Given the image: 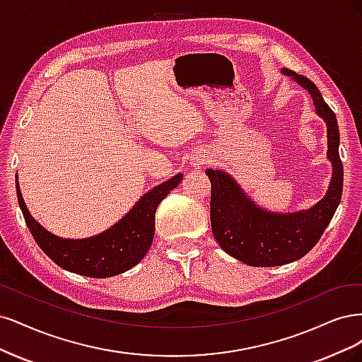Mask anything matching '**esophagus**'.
Instances as JSON below:
<instances>
[{"mask_svg": "<svg viewBox=\"0 0 362 362\" xmlns=\"http://www.w3.org/2000/svg\"><path fill=\"white\" fill-rule=\"evenodd\" d=\"M198 162H200V159H198ZM198 162H195V165H198Z\"/></svg>", "mask_w": 362, "mask_h": 362, "instance_id": "esophagus-1", "label": "esophagus"}]
</instances>
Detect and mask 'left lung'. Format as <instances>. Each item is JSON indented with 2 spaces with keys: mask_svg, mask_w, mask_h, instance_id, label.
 Returning <instances> with one entry per match:
<instances>
[{
  "mask_svg": "<svg viewBox=\"0 0 362 362\" xmlns=\"http://www.w3.org/2000/svg\"><path fill=\"white\" fill-rule=\"evenodd\" d=\"M281 74L308 91L316 114L325 122L328 136L326 158L332 165V174L328 191L320 202L307 211L283 214L255 204L227 171L206 170L212 183L211 224L214 236L231 257L250 266H281L304 257L331 223L343 192V164L338 155L340 132L334 111L308 78L290 69H281Z\"/></svg>",
  "mask_w": 362,
  "mask_h": 362,
  "instance_id": "1",
  "label": "left lung"
}]
</instances>
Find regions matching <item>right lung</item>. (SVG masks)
Masks as SVG:
<instances>
[{
  "mask_svg": "<svg viewBox=\"0 0 362 362\" xmlns=\"http://www.w3.org/2000/svg\"><path fill=\"white\" fill-rule=\"evenodd\" d=\"M183 174L146 192L117 223L96 236L66 239L46 230L33 218L22 198L18 174L16 194L33 238L48 257L63 269L91 278H107L129 271L143 260L155 236V214L159 203L182 182Z\"/></svg>",
  "mask_w": 362,
  "mask_h": 362,
  "instance_id": "obj_1",
  "label": "right lung"
}]
</instances>
